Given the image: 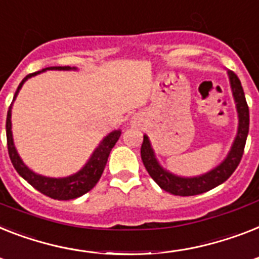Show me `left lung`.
<instances>
[{"mask_svg": "<svg viewBox=\"0 0 259 259\" xmlns=\"http://www.w3.org/2000/svg\"><path fill=\"white\" fill-rule=\"evenodd\" d=\"M228 74L229 79H230V86H232L233 97H234L235 101V108H237V113H238V132H237V137L233 142V146L229 151L228 157L217 167H214L213 170H210L207 173L197 176V177H180V176L171 174L159 165L157 158H155L154 150L151 148L148 136H144V142L141 146L142 162L148 170V173L150 174V177L155 181V184L170 194L188 197V195L206 193V191L217 188L218 185L224 184L225 181L234 173V170L241 162L246 138H247V133H249V106L246 102L241 81L237 77V74L232 70H229Z\"/></svg>", "mask_w": 259, "mask_h": 259, "instance_id": "8db88e82", "label": "left lung"}]
</instances>
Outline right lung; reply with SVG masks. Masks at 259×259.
<instances>
[{
    "label": "right lung",
    "instance_id": "right-lung-1",
    "mask_svg": "<svg viewBox=\"0 0 259 259\" xmlns=\"http://www.w3.org/2000/svg\"><path fill=\"white\" fill-rule=\"evenodd\" d=\"M71 69L75 70V68H70V66H52V68H45L42 69L41 71H35V73L27 74L17 88L13 101L16 100L17 94L21 90L25 81L30 78V77H34V75L46 70H71ZM10 118H12V105H10L9 110H8V117H6V140H8V151H9L10 161L13 163L14 169L33 188L41 191L42 194L48 195V197L53 199H60V201L74 199L77 197H81V195L90 191L96 186L98 180L104 173V169L106 166V162H108V157L110 154L111 149H113V146H114L115 142L118 141L119 136H121V130H114V132L109 133L104 140L101 141V144L97 146V149L94 150L89 161L85 163V166L75 174L64 178H50L31 171L22 162V159L20 158V155L16 150V146H14L13 134H12V119Z\"/></svg>",
    "mask_w": 259,
    "mask_h": 259
}]
</instances>
